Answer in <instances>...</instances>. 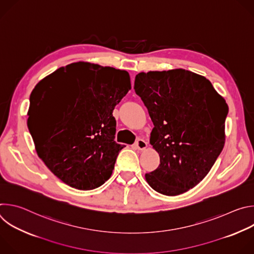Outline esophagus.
<instances>
[{"label": "esophagus", "instance_id": "obj_1", "mask_svg": "<svg viewBox=\"0 0 254 254\" xmlns=\"http://www.w3.org/2000/svg\"><path fill=\"white\" fill-rule=\"evenodd\" d=\"M135 147L138 150H144V149H147V147H148V142L142 138H138L135 142Z\"/></svg>", "mask_w": 254, "mask_h": 254}]
</instances>
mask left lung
Instances as JSON below:
<instances>
[{"label": "left lung", "mask_w": 254, "mask_h": 254, "mask_svg": "<svg viewBox=\"0 0 254 254\" xmlns=\"http://www.w3.org/2000/svg\"><path fill=\"white\" fill-rule=\"evenodd\" d=\"M134 91L147 106L154 128L150 142L159 167L146 174L157 192L176 196L206 177L225 142L228 106L204 76L185 69L140 72Z\"/></svg>", "instance_id": "1"}]
</instances>
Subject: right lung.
Returning a JSON list of instances; mask_svg holds the SVG:
<instances>
[{
	"label": "right lung",
	"instance_id": "right-lung-1",
	"mask_svg": "<svg viewBox=\"0 0 254 254\" xmlns=\"http://www.w3.org/2000/svg\"><path fill=\"white\" fill-rule=\"evenodd\" d=\"M129 89L127 71L81 61L35 86L28 127L39 158L62 182L92 190L111 178L124 148L113 112Z\"/></svg>",
	"mask_w": 254,
	"mask_h": 254
}]
</instances>
